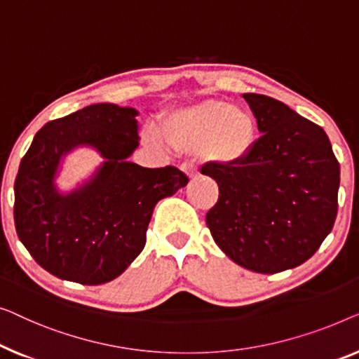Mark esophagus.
Returning a JSON list of instances; mask_svg holds the SVG:
<instances>
[{
    "label": "esophagus",
    "instance_id": "obj_1",
    "mask_svg": "<svg viewBox=\"0 0 359 359\" xmlns=\"http://www.w3.org/2000/svg\"><path fill=\"white\" fill-rule=\"evenodd\" d=\"M180 169L184 170V172L189 175L190 179H194V177H196V175H198V169H196V165L191 163V161H185V163L180 165Z\"/></svg>",
    "mask_w": 359,
    "mask_h": 359
}]
</instances>
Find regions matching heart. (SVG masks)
<instances>
[{"mask_svg": "<svg viewBox=\"0 0 359 359\" xmlns=\"http://www.w3.org/2000/svg\"><path fill=\"white\" fill-rule=\"evenodd\" d=\"M161 135L180 149H196L203 158L219 164H236L247 158L257 141L254 115L224 100H201L177 109L161 120ZM148 138L161 143L154 128Z\"/></svg>", "mask_w": 359, "mask_h": 359, "instance_id": "obj_1", "label": "heart"}]
</instances>
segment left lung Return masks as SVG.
<instances>
[{
  "instance_id": "8db88e82",
  "label": "left lung",
  "mask_w": 359,
  "mask_h": 359,
  "mask_svg": "<svg viewBox=\"0 0 359 359\" xmlns=\"http://www.w3.org/2000/svg\"><path fill=\"white\" fill-rule=\"evenodd\" d=\"M242 97L262 136L241 163L201 168L219 187L206 226L237 265L278 273L304 264L330 234L340 164L319 125L269 95Z\"/></svg>"
}]
</instances>
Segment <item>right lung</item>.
<instances>
[{"instance_id":"1","label":"right lung","mask_w":359,"mask_h":359,"mask_svg":"<svg viewBox=\"0 0 359 359\" xmlns=\"http://www.w3.org/2000/svg\"><path fill=\"white\" fill-rule=\"evenodd\" d=\"M131 107L93 104L43 125L14 182V223L34 260L48 273L81 285L122 275L146 244L159 200L189 184L174 165L148 169L130 163L138 148ZM78 145L106 159L88 182L67 196L54 185L61 158Z\"/></svg>"}]
</instances>
